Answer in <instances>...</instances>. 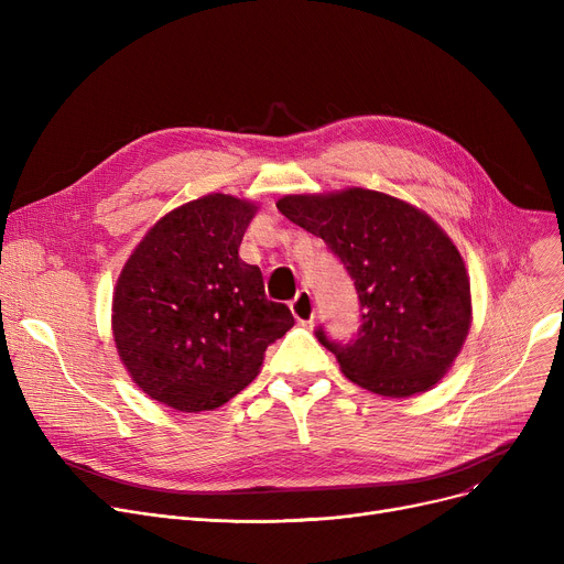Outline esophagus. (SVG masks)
Here are the masks:
<instances>
[{
  "label": "esophagus",
  "instance_id": "obj_1",
  "mask_svg": "<svg viewBox=\"0 0 564 564\" xmlns=\"http://www.w3.org/2000/svg\"><path fill=\"white\" fill-rule=\"evenodd\" d=\"M290 311H292L294 319H297L300 324H311L313 317H315V304H313L311 292L308 290H300L297 297L290 302Z\"/></svg>",
  "mask_w": 564,
  "mask_h": 564
}]
</instances>
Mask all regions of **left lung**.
<instances>
[{
	"mask_svg": "<svg viewBox=\"0 0 564 564\" xmlns=\"http://www.w3.org/2000/svg\"><path fill=\"white\" fill-rule=\"evenodd\" d=\"M276 207L322 237L354 279L364 311L357 338L315 332L345 377L389 398L432 389L470 329V283L451 237L419 207L361 187L283 196Z\"/></svg>",
	"mask_w": 564,
	"mask_h": 564,
	"instance_id": "left-lung-1",
	"label": "left lung"
}]
</instances>
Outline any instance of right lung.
Listing matches in <instances>:
<instances>
[{"instance_id": "1", "label": "right lung", "mask_w": 564, "mask_h": 564, "mask_svg": "<svg viewBox=\"0 0 564 564\" xmlns=\"http://www.w3.org/2000/svg\"><path fill=\"white\" fill-rule=\"evenodd\" d=\"M256 205L207 194L145 232L118 276L113 343L137 387L177 411H210L251 383L292 329L256 264L240 258Z\"/></svg>"}]
</instances>
